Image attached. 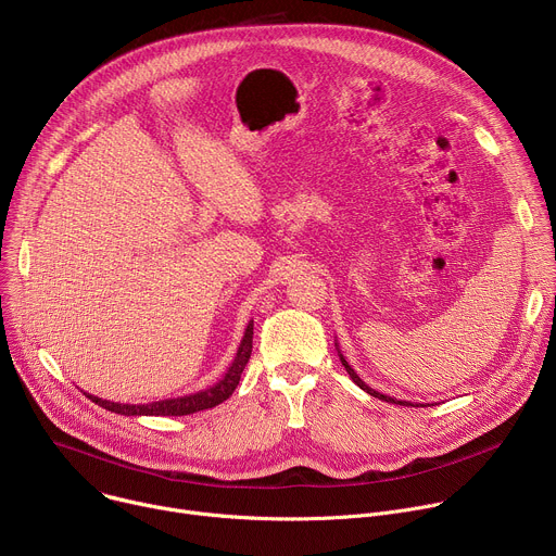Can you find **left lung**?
I'll return each mask as SVG.
<instances>
[{"instance_id": "left-lung-1", "label": "left lung", "mask_w": 556, "mask_h": 556, "mask_svg": "<svg viewBox=\"0 0 556 556\" xmlns=\"http://www.w3.org/2000/svg\"><path fill=\"white\" fill-rule=\"evenodd\" d=\"M337 352H339V358H341V363H343V367H345V371L350 374V378L363 389V391H367L369 395H374V399H378V401H384V403H391V405H403V407H418V405H414V403H409V401H395V399H391V395H384V393H380V391H376V389H371L369 384H365L363 380H361V376L352 369V365L345 361V356L341 354V350H339V343H337Z\"/></svg>"}]
</instances>
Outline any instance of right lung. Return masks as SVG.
Returning <instances> with one entry per match:
<instances>
[{
	"label": "right lung",
	"mask_w": 556,
	"mask_h": 556,
	"mask_svg": "<svg viewBox=\"0 0 556 556\" xmlns=\"http://www.w3.org/2000/svg\"><path fill=\"white\" fill-rule=\"evenodd\" d=\"M251 352H253V321H249L242 343H240V348H237V354H235L232 363L228 365L226 374L222 376V380H217L215 384H211L206 389H200V391L187 393V395H178V399L147 403V405L112 403V401H103V399H99V395H92V393H86V395L99 407L121 414V416H189V414H195L202 409H211V407L224 403L226 399H230L235 387L240 384V378L251 358Z\"/></svg>",
	"instance_id": "add662e5"
}]
</instances>
